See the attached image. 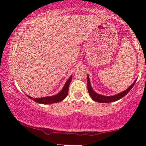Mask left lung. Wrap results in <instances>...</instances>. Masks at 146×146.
<instances>
[{
    "label": "left lung",
    "instance_id": "obj_1",
    "mask_svg": "<svg viewBox=\"0 0 146 146\" xmlns=\"http://www.w3.org/2000/svg\"><path fill=\"white\" fill-rule=\"evenodd\" d=\"M135 80L133 84L130 86L128 89L125 90L124 91L121 92V93H118V94L115 95H113V96H104V95H102L98 94V93H95V92L93 90V88H92L91 85H90V80H89V77H87V84H88V93H89L90 98H92V100H94L95 102H100V103H109V102H115L117 101V100H120L122 98L125 96L127 93L130 91V90L132 89V88L133 87L134 84H135Z\"/></svg>",
    "mask_w": 146,
    "mask_h": 146
}]
</instances>
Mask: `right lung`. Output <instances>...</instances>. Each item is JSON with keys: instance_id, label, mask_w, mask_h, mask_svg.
I'll use <instances>...</instances> for the list:
<instances>
[{"instance_id": "right-lung-1", "label": "right lung", "mask_w": 146, "mask_h": 146, "mask_svg": "<svg viewBox=\"0 0 146 146\" xmlns=\"http://www.w3.org/2000/svg\"><path fill=\"white\" fill-rule=\"evenodd\" d=\"M72 80V75L68 78V80L66 82L63 88L62 89L60 93H58V94L56 95H53V96L51 97H44V98H33L31 97L28 96L30 99L34 100L35 102L39 104H50L53 103H57V102H59L62 101L64 99L66 98V97L67 96L68 92V87H69V84L71 83Z\"/></svg>"}]
</instances>
